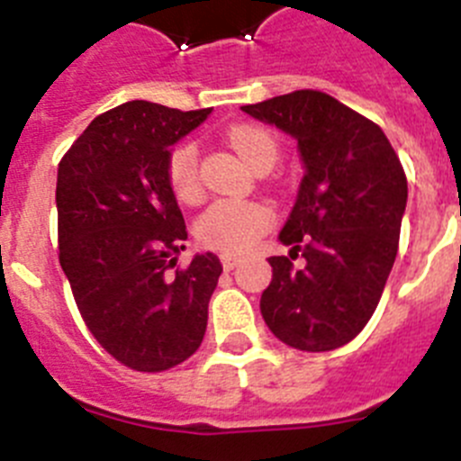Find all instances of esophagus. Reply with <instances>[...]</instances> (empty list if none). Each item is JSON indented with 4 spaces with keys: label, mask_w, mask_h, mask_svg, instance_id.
<instances>
[{
    "label": "esophagus",
    "mask_w": 461,
    "mask_h": 461,
    "mask_svg": "<svg viewBox=\"0 0 461 461\" xmlns=\"http://www.w3.org/2000/svg\"><path fill=\"white\" fill-rule=\"evenodd\" d=\"M238 263H240L238 256L221 254V266H223V270H226V272H230V270H233V267H238Z\"/></svg>",
    "instance_id": "1"
}]
</instances>
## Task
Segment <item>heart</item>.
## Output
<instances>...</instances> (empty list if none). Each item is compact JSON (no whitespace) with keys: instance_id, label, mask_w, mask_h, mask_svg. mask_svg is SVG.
Here are the masks:
<instances>
[{"instance_id":"1","label":"heart","mask_w":461,"mask_h":461,"mask_svg":"<svg viewBox=\"0 0 461 461\" xmlns=\"http://www.w3.org/2000/svg\"><path fill=\"white\" fill-rule=\"evenodd\" d=\"M226 140L249 166L275 164L279 145L267 129L256 124H235L226 131ZM168 185L180 203H195L201 198V175H198V149L194 142H182L170 152ZM272 223V210L266 203L223 198L212 203L195 221V240L223 254H242L251 249L256 240Z\"/></svg>"}]
</instances>
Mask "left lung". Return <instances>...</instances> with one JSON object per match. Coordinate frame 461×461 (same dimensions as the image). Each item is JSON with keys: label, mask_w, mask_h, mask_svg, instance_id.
Here are the masks:
<instances>
[{"label": "left lung", "mask_w": 461, "mask_h": 461, "mask_svg": "<svg viewBox=\"0 0 461 461\" xmlns=\"http://www.w3.org/2000/svg\"><path fill=\"white\" fill-rule=\"evenodd\" d=\"M295 138L304 177L281 228L288 256H272L260 313L272 335L300 351L348 344L385 288L409 186L381 126L313 89L242 105ZM303 255V268L292 260Z\"/></svg>", "instance_id": "8db88e82"}]
</instances>
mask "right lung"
Masks as SVG:
<instances>
[{
    "instance_id": "add662e5",
    "label": "right lung",
    "mask_w": 461,
    "mask_h": 461,
    "mask_svg": "<svg viewBox=\"0 0 461 461\" xmlns=\"http://www.w3.org/2000/svg\"><path fill=\"white\" fill-rule=\"evenodd\" d=\"M210 113L122 104L85 129L57 170L59 266L94 339L136 372L180 365L205 337L223 267L205 251L173 270L186 226L166 166Z\"/></svg>"
}]
</instances>
